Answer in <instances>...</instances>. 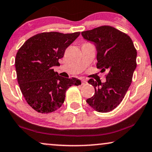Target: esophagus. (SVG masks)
Masks as SVG:
<instances>
[{
	"label": "esophagus",
	"mask_w": 152,
	"mask_h": 152,
	"mask_svg": "<svg viewBox=\"0 0 152 152\" xmlns=\"http://www.w3.org/2000/svg\"><path fill=\"white\" fill-rule=\"evenodd\" d=\"M87 80H85V79H83L82 80V85H86V84H87Z\"/></svg>",
	"instance_id": "34e87169"
}]
</instances>
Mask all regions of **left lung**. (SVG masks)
Returning a JSON list of instances; mask_svg holds the SVG:
<instances>
[{"mask_svg": "<svg viewBox=\"0 0 152 152\" xmlns=\"http://www.w3.org/2000/svg\"><path fill=\"white\" fill-rule=\"evenodd\" d=\"M81 35L96 46V67L108 72L105 83L88 80L95 93L86 102L97 112H110L120 105L131 86L137 66L136 49L127 34L113 26H102Z\"/></svg>", "mask_w": 152, "mask_h": 152, "instance_id": "8db88e82", "label": "left lung"}]
</instances>
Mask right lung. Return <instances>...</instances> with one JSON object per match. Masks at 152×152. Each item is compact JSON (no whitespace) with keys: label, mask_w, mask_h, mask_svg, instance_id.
<instances>
[{"label":"right lung","mask_w":152,"mask_h":152,"mask_svg":"<svg viewBox=\"0 0 152 152\" xmlns=\"http://www.w3.org/2000/svg\"><path fill=\"white\" fill-rule=\"evenodd\" d=\"M80 33L42 32L29 38L18 50L15 58L18 83L28 105L37 112L58 110L63 104L68 88L81 84L76 78L62 77L53 69L59 65L58 60Z\"/></svg>","instance_id":"obj_1"}]
</instances>
